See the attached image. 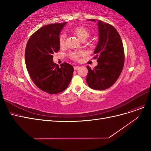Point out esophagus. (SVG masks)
I'll return each mask as SVG.
<instances>
[{
  "label": "esophagus",
  "mask_w": 151,
  "mask_h": 151,
  "mask_svg": "<svg viewBox=\"0 0 151 151\" xmlns=\"http://www.w3.org/2000/svg\"><path fill=\"white\" fill-rule=\"evenodd\" d=\"M79 67H80L79 66H74V68L75 70H77V69H79Z\"/></svg>",
  "instance_id": "obj_1"
}]
</instances>
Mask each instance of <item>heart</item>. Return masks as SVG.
I'll list each match as a JSON object with an SVG mask.
<instances>
[{"label":"heart","instance_id":"1","mask_svg":"<svg viewBox=\"0 0 151 151\" xmlns=\"http://www.w3.org/2000/svg\"><path fill=\"white\" fill-rule=\"evenodd\" d=\"M72 31L78 36V38L82 40H85L89 38L91 35V30L86 28L85 26H80L76 27L72 29ZM65 35L64 33H61L58 36V43L60 46L62 47L65 43ZM83 55V52L81 50H76V51H72L68 53V57L74 60H79L80 57Z\"/></svg>","mask_w":151,"mask_h":151}]
</instances>
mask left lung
I'll list each match as a JSON object with an SVG mask.
<instances>
[{"label": "left lung", "mask_w": 151, "mask_h": 151, "mask_svg": "<svg viewBox=\"0 0 151 151\" xmlns=\"http://www.w3.org/2000/svg\"><path fill=\"white\" fill-rule=\"evenodd\" d=\"M98 26L99 42L93 58L97 59L98 65L93 69L87 66L86 80L91 89L102 91L110 88L118 80L124 65L125 53L120 36L114 26L100 20Z\"/></svg>", "instance_id": "1"}]
</instances>
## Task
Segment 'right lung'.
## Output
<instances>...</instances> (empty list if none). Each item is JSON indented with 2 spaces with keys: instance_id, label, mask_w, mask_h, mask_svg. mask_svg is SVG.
Returning <instances> with one entry per match:
<instances>
[{
  "instance_id": "obj_1",
  "label": "right lung",
  "mask_w": 151,
  "mask_h": 151,
  "mask_svg": "<svg viewBox=\"0 0 151 151\" xmlns=\"http://www.w3.org/2000/svg\"><path fill=\"white\" fill-rule=\"evenodd\" d=\"M66 24L44 26L32 35L26 44L27 70L34 84L44 92L57 94L65 90L72 79L74 67L64 62L60 67L53 62V54L60 50L58 36Z\"/></svg>"
}]
</instances>
